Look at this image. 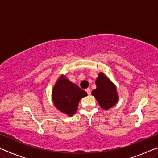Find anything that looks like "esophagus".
<instances>
[{"label": "esophagus", "instance_id": "obj_1", "mask_svg": "<svg viewBox=\"0 0 158 158\" xmlns=\"http://www.w3.org/2000/svg\"><path fill=\"white\" fill-rule=\"evenodd\" d=\"M85 91H86V93H88V95H90V94H91V91H90V89H85Z\"/></svg>", "mask_w": 158, "mask_h": 158}]
</instances>
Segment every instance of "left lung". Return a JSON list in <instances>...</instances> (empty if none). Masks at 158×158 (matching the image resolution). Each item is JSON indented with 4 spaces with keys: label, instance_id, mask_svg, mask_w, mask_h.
Instances as JSON below:
<instances>
[{
    "label": "left lung",
    "instance_id": "8db88e82",
    "mask_svg": "<svg viewBox=\"0 0 158 158\" xmlns=\"http://www.w3.org/2000/svg\"><path fill=\"white\" fill-rule=\"evenodd\" d=\"M96 89L91 94L97 100L99 105L103 109H109L114 106L118 100L116 86L105 74L100 73L95 80Z\"/></svg>",
    "mask_w": 158,
    "mask_h": 158
}]
</instances>
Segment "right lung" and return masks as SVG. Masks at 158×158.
Segmentation results:
<instances>
[{
    "instance_id": "add662e5",
    "label": "right lung",
    "mask_w": 158,
    "mask_h": 158,
    "mask_svg": "<svg viewBox=\"0 0 158 158\" xmlns=\"http://www.w3.org/2000/svg\"><path fill=\"white\" fill-rule=\"evenodd\" d=\"M87 93L78 85L61 75L52 90L53 104L60 111L72 116L76 113L81 99L87 96Z\"/></svg>"
}]
</instances>
